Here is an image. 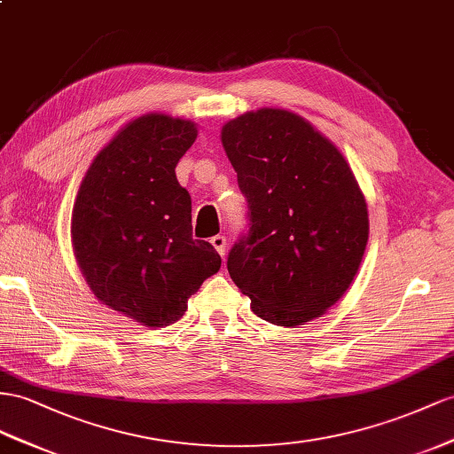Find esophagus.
<instances>
[{
    "label": "esophagus",
    "mask_w": 454,
    "mask_h": 454,
    "mask_svg": "<svg viewBox=\"0 0 454 454\" xmlns=\"http://www.w3.org/2000/svg\"><path fill=\"white\" fill-rule=\"evenodd\" d=\"M211 243L215 246V249L220 253V257H224V254H226V236L218 234V236L211 238Z\"/></svg>",
    "instance_id": "34e87169"
}]
</instances>
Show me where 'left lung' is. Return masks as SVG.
<instances>
[{
    "label": "left lung",
    "mask_w": 454,
    "mask_h": 454,
    "mask_svg": "<svg viewBox=\"0 0 454 454\" xmlns=\"http://www.w3.org/2000/svg\"><path fill=\"white\" fill-rule=\"evenodd\" d=\"M223 145L247 201V230L228 253L231 280L276 326L320 317L347 292L368 241L364 195L345 157L301 116L246 113Z\"/></svg>",
    "instance_id": "8db88e82"
}]
</instances>
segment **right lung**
<instances>
[{
    "instance_id": "add662e5",
    "label": "right lung",
    "mask_w": 454,
    "mask_h": 454,
    "mask_svg": "<svg viewBox=\"0 0 454 454\" xmlns=\"http://www.w3.org/2000/svg\"><path fill=\"white\" fill-rule=\"evenodd\" d=\"M197 128L145 114L99 151L73 211V247L101 303L144 326H170L218 272L220 254L192 236V197L176 180Z\"/></svg>"
}]
</instances>
